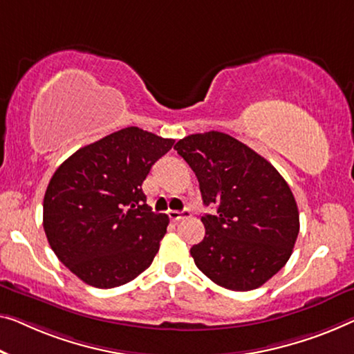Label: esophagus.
<instances>
[{
    "label": "esophagus",
    "instance_id": "1",
    "mask_svg": "<svg viewBox=\"0 0 354 354\" xmlns=\"http://www.w3.org/2000/svg\"><path fill=\"white\" fill-rule=\"evenodd\" d=\"M191 216V209L189 208H184L183 211H168V218H170L171 221H181L184 218H189Z\"/></svg>",
    "mask_w": 354,
    "mask_h": 354
}]
</instances>
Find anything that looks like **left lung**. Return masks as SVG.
I'll list each match as a JSON object with an SVG mask.
<instances>
[{"instance_id":"obj_1","label":"left lung","mask_w":354,"mask_h":354,"mask_svg":"<svg viewBox=\"0 0 354 354\" xmlns=\"http://www.w3.org/2000/svg\"><path fill=\"white\" fill-rule=\"evenodd\" d=\"M175 149L198 179L205 239L191 248L195 266L232 291H251L292 254L299 209L284 178L251 147L221 131L189 135Z\"/></svg>"}]
</instances>
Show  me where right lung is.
I'll return each instance as SVG.
<instances>
[{
    "label": "right lung",
    "instance_id": "1",
    "mask_svg": "<svg viewBox=\"0 0 354 354\" xmlns=\"http://www.w3.org/2000/svg\"><path fill=\"white\" fill-rule=\"evenodd\" d=\"M175 140L127 127L76 151L46 189L47 241L88 286L118 288L143 273L170 223L146 205L141 184Z\"/></svg>",
    "mask_w": 354,
    "mask_h": 354
}]
</instances>
